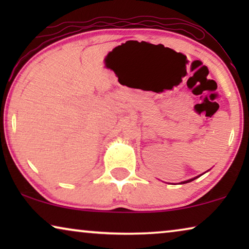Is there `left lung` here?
<instances>
[{"label":"left lung","instance_id":"1","mask_svg":"<svg viewBox=\"0 0 249 249\" xmlns=\"http://www.w3.org/2000/svg\"><path fill=\"white\" fill-rule=\"evenodd\" d=\"M196 178H197V177H196ZM196 178H194V179H189V180H187V181H183L182 183H187V182H190V181H193V180H195Z\"/></svg>","mask_w":249,"mask_h":249}]
</instances>
